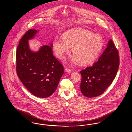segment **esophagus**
Instances as JSON below:
<instances>
[{
    "mask_svg": "<svg viewBox=\"0 0 132 132\" xmlns=\"http://www.w3.org/2000/svg\"><path fill=\"white\" fill-rule=\"evenodd\" d=\"M72 70L71 69L68 68H65V71L66 72H71Z\"/></svg>",
    "mask_w": 132,
    "mask_h": 132,
    "instance_id": "esophagus-1",
    "label": "esophagus"
}]
</instances>
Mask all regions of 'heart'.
<instances>
[{
	"label": "heart",
	"instance_id": "heart-1",
	"mask_svg": "<svg viewBox=\"0 0 132 132\" xmlns=\"http://www.w3.org/2000/svg\"><path fill=\"white\" fill-rule=\"evenodd\" d=\"M103 38L98 34L82 28H76L65 32L63 38L56 37L53 43V50L58 58H64L70 47L74 54L71 60L74 63H93L103 47Z\"/></svg>",
	"mask_w": 132,
	"mask_h": 132
}]
</instances>
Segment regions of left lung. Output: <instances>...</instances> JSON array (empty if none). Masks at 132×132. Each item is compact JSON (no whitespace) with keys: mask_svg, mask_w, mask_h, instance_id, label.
<instances>
[{"mask_svg":"<svg viewBox=\"0 0 132 132\" xmlns=\"http://www.w3.org/2000/svg\"><path fill=\"white\" fill-rule=\"evenodd\" d=\"M119 66V53L111 39L98 60L80 71V91L88 98L103 94L114 79Z\"/></svg>","mask_w":132,"mask_h":132,"instance_id":"left-lung-1","label":"left lung"}]
</instances>
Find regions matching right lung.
Segmentation results:
<instances>
[{
	"instance_id": "add662e5",
	"label": "right lung",
	"mask_w": 132,
	"mask_h": 132,
	"mask_svg": "<svg viewBox=\"0 0 132 132\" xmlns=\"http://www.w3.org/2000/svg\"><path fill=\"white\" fill-rule=\"evenodd\" d=\"M37 31L29 29L20 40L16 52V71L23 85L33 95L47 98L56 89L64 68L53 55V45L44 46L37 52L29 49L28 40Z\"/></svg>"
}]
</instances>
